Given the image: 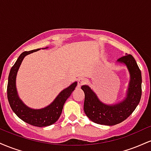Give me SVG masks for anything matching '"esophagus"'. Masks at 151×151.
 Listing matches in <instances>:
<instances>
[{"label": "esophagus", "instance_id": "34e87169", "mask_svg": "<svg viewBox=\"0 0 151 151\" xmlns=\"http://www.w3.org/2000/svg\"><path fill=\"white\" fill-rule=\"evenodd\" d=\"M85 83H86L85 79H84V78H79V79H78V81H77L78 87H80V86L84 85Z\"/></svg>", "mask_w": 151, "mask_h": 151}]
</instances>
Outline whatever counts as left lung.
I'll return each mask as SVG.
<instances>
[{"mask_svg": "<svg viewBox=\"0 0 151 151\" xmlns=\"http://www.w3.org/2000/svg\"><path fill=\"white\" fill-rule=\"evenodd\" d=\"M118 62L124 63L131 74V81L126 99L116 105H106L99 100L96 95L88 86H82L84 91V111L93 122L101 125L113 126L126 120L133 113L141 98V72L131 55L121 57Z\"/></svg>", "mask_w": 151, "mask_h": 151, "instance_id": "8db88e82", "label": "left lung"}]
</instances>
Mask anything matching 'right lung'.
<instances>
[{
    "instance_id": "obj_1",
    "label": "right lung",
    "mask_w": 151,
    "mask_h": 151,
    "mask_svg": "<svg viewBox=\"0 0 151 151\" xmlns=\"http://www.w3.org/2000/svg\"><path fill=\"white\" fill-rule=\"evenodd\" d=\"M37 50L38 49L25 51L19 56L17 61L10 71L7 86V96L12 110L21 120L30 125L38 127H44L52 125L58 120L62 114L63 106L66 100L75 89L77 83H73L67 89L61 91L55 101L45 108L35 110L28 108L27 106L24 104L19 99L17 93L15 86L16 74L23 58L28 54L32 53Z\"/></svg>"
}]
</instances>
